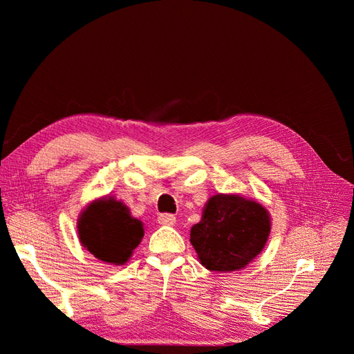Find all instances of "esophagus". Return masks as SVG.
<instances>
[{
    "label": "esophagus",
    "instance_id": "1",
    "mask_svg": "<svg viewBox=\"0 0 354 354\" xmlns=\"http://www.w3.org/2000/svg\"><path fill=\"white\" fill-rule=\"evenodd\" d=\"M158 223L162 224V226H174L176 224V217L173 214H160L158 217Z\"/></svg>",
    "mask_w": 354,
    "mask_h": 354
}]
</instances>
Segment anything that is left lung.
Returning a JSON list of instances; mask_svg holds the SVG:
<instances>
[{
    "mask_svg": "<svg viewBox=\"0 0 354 354\" xmlns=\"http://www.w3.org/2000/svg\"><path fill=\"white\" fill-rule=\"evenodd\" d=\"M270 229V214L261 203L238 194H217L192 226L190 243L205 269L230 273L242 270L264 250Z\"/></svg>",
    "mask_w": 354,
    "mask_h": 354,
    "instance_id": "left-lung-1",
    "label": "left lung"
}]
</instances>
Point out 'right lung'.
I'll list each match as a JSON object with an SVG mask.
<instances>
[{
    "label": "right lung",
    "mask_w": 354,
    "mask_h": 354,
    "mask_svg": "<svg viewBox=\"0 0 354 354\" xmlns=\"http://www.w3.org/2000/svg\"><path fill=\"white\" fill-rule=\"evenodd\" d=\"M77 230L85 251L113 266H124L130 260L145 236L143 223L113 196L91 201L80 214Z\"/></svg>",
    "instance_id": "obj_1"
}]
</instances>
